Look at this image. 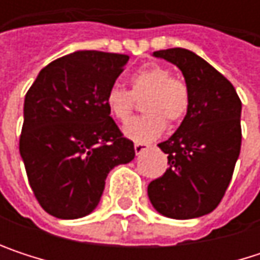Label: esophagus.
Instances as JSON below:
<instances>
[{
    "mask_svg": "<svg viewBox=\"0 0 260 260\" xmlns=\"http://www.w3.org/2000/svg\"><path fill=\"white\" fill-rule=\"evenodd\" d=\"M134 149H135V153L140 155L141 152H144L146 149H149V144H146V143H135L134 144Z\"/></svg>",
    "mask_w": 260,
    "mask_h": 260,
    "instance_id": "obj_1",
    "label": "esophagus"
}]
</instances>
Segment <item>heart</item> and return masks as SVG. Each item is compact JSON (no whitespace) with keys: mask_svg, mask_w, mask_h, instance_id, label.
Returning a JSON list of instances; mask_svg holds the SVG:
<instances>
[{"mask_svg":"<svg viewBox=\"0 0 260 260\" xmlns=\"http://www.w3.org/2000/svg\"><path fill=\"white\" fill-rule=\"evenodd\" d=\"M131 91L111 85L104 98L108 114L119 123H126L131 119L135 99L146 94L143 101L141 117L134 119L125 128L126 137L137 143H147L158 138L167 122L179 125L186 117L191 105V93L188 84L179 77L172 75V71L161 64H149L135 71L129 78Z\"/></svg>","mask_w":260,"mask_h":260,"instance_id":"heart-1","label":"heart"}]
</instances>
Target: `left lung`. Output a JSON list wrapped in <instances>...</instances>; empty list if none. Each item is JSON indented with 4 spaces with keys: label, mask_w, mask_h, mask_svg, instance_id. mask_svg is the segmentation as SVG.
Segmentation results:
<instances>
[{
    "label": "left lung",
    "mask_w": 260,
    "mask_h": 260,
    "mask_svg": "<svg viewBox=\"0 0 260 260\" xmlns=\"http://www.w3.org/2000/svg\"><path fill=\"white\" fill-rule=\"evenodd\" d=\"M153 55L181 69L191 105L178 131L158 144L169 169L149 183L147 194L166 217H202L218 206L232 181L242 138L241 99L232 82L194 52L172 48Z\"/></svg>",
    "instance_id": "left-lung-1"
}]
</instances>
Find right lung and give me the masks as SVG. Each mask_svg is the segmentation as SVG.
Masks as SVG:
<instances>
[{"instance_id": "add662e5", "label": "right lung", "mask_w": 260, "mask_h": 260, "mask_svg": "<svg viewBox=\"0 0 260 260\" xmlns=\"http://www.w3.org/2000/svg\"><path fill=\"white\" fill-rule=\"evenodd\" d=\"M128 60L78 51L43 68L26 91L19 152L34 197L57 218L88 215L108 173L135 156L104 104Z\"/></svg>"}]
</instances>
